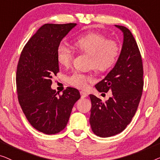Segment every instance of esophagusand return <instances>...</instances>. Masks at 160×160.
<instances>
[{"label": "esophagus", "mask_w": 160, "mask_h": 160, "mask_svg": "<svg viewBox=\"0 0 160 160\" xmlns=\"http://www.w3.org/2000/svg\"><path fill=\"white\" fill-rule=\"evenodd\" d=\"M80 95H81V98H86L88 96V93H85L84 91H80Z\"/></svg>", "instance_id": "1"}]
</instances>
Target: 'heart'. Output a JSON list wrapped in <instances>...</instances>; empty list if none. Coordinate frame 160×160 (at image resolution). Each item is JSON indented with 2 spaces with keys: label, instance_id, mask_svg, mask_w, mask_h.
<instances>
[{
  "label": "heart",
  "instance_id": "b5f03b06",
  "mask_svg": "<svg viewBox=\"0 0 160 160\" xmlns=\"http://www.w3.org/2000/svg\"><path fill=\"white\" fill-rule=\"evenodd\" d=\"M73 46L78 51L89 57V66L94 70L106 72L116 64L120 53L118 42L108 40L98 32H88L76 37ZM57 59L62 66H69L72 60V53L68 47L61 44L57 49ZM93 80L90 75L75 72L68 78L69 83L78 88H85Z\"/></svg>",
  "mask_w": 160,
  "mask_h": 160
}]
</instances>
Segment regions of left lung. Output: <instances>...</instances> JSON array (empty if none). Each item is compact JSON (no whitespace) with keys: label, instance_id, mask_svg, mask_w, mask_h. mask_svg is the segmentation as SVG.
Segmentation results:
<instances>
[{"label":"left lung","instance_id":"8db88e82","mask_svg":"<svg viewBox=\"0 0 160 160\" xmlns=\"http://www.w3.org/2000/svg\"><path fill=\"white\" fill-rule=\"evenodd\" d=\"M123 33L120 54L113 69L95 85L99 92L112 91L107 102L90 95V124L96 136L107 138L123 131L136 114L142 95L143 70L136 40L127 28L115 25Z\"/></svg>","mask_w":160,"mask_h":160}]
</instances>
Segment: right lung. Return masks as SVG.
<instances>
[{"label":"right lung","instance_id":"right-lung-1","mask_svg":"<svg viewBox=\"0 0 160 160\" xmlns=\"http://www.w3.org/2000/svg\"><path fill=\"white\" fill-rule=\"evenodd\" d=\"M76 25H42L24 46L18 62L16 82L19 104L31 125L45 134L64 130L74 104L80 98L74 88H67L58 96L51 88L52 76L59 71L57 49Z\"/></svg>","mask_w":160,"mask_h":160}]
</instances>
